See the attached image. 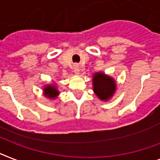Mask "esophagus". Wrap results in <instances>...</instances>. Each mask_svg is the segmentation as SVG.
<instances>
[{
	"label": "esophagus",
	"instance_id": "obj_1",
	"mask_svg": "<svg viewBox=\"0 0 160 160\" xmlns=\"http://www.w3.org/2000/svg\"><path fill=\"white\" fill-rule=\"evenodd\" d=\"M73 72H74L76 74H79V72H80V68H79L78 64H74V65H73Z\"/></svg>",
	"mask_w": 160,
	"mask_h": 160
}]
</instances>
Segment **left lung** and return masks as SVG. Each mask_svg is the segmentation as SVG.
<instances>
[{
  "mask_svg": "<svg viewBox=\"0 0 160 160\" xmlns=\"http://www.w3.org/2000/svg\"><path fill=\"white\" fill-rule=\"evenodd\" d=\"M92 83L95 94L101 101H108L115 92V81L104 72H96L92 77Z\"/></svg>",
  "mask_w": 160,
  "mask_h": 160,
  "instance_id": "1",
  "label": "left lung"
}]
</instances>
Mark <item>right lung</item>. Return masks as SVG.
Returning <instances> with one entry per match:
<instances>
[{
    "instance_id": "obj_1",
    "label": "right lung",
    "mask_w": 160,
    "mask_h": 160,
    "mask_svg": "<svg viewBox=\"0 0 160 160\" xmlns=\"http://www.w3.org/2000/svg\"><path fill=\"white\" fill-rule=\"evenodd\" d=\"M43 92L44 96L50 99L56 98L59 94V92L55 85H47L43 88Z\"/></svg>"
}]
</instances>
